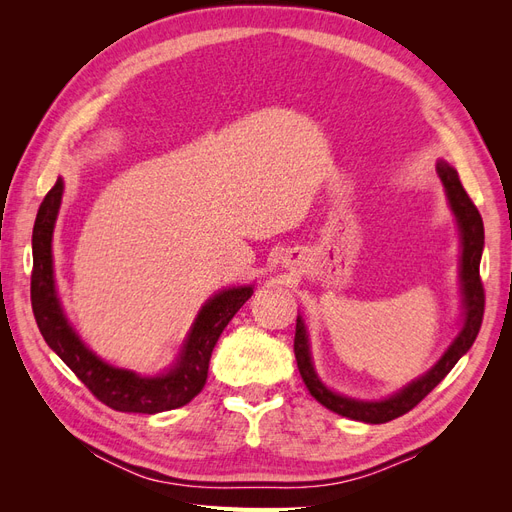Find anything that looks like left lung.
I'll list each match as a JSON object with an SVG mask.
<instances>
[{
    "mask_svg": "<svg viewBox=\"0 0 512 512\" xmlns=\"http://www.w3.org/2000/svg\"><path fill=\"white\" fill-rule=\"evenodd\" d=\"M438 173L446 188L448 203H451L457 215L459 230H461V243H463L461 286H463V309H466V322H463L459 337L436 363V367L427 371L423 378L408 384L401 393L384 401H356V399L342 397L329 391L327 386L318 380L312 359H309V346H307L303 320L297 318V331H294V356H297V367L301 371V378L307 386V391L312 393V397L320 401L324 408H329L342 416L354 418V421L374 423V425L389 423L393 418L404 416L414 406L421 404V401L446 378L448 371L455 367V363L461 359V356L470 350L480 331V324H483L485 288H483V282H480V254H483V245H485L483 218H480V213L474 207L468 192L463 190L457 170L440 162Z\"/></svg>",
    "mask_w": 512,
    "mask_h": 512,
    "instance_id": "left-lung-1",
    "label": "left lung"
}]
</instances>
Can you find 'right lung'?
Masks as SVG:
<instances>
[{
    "label": "right lung",
    "mask_w": 512,
    "mask_h": 512,
    "mask_svg": "<svg viewBox=\"0 0 512 512\" xmlns=\"http://www.w3.org/2000/svg\"><path fill=\"white\" fill-rule=\"evenodd\" d=\"M61 192H64V183L57 179L38 209L32 237V309L44 342L74 371L91 395L108 408L117 412L156 414L185 406L203 391L211 352L226 324L252 297V286L224 290L200 309L188 344H185L177 365L166 376L141 378L132 371L106 365L74 335L55 294L51 239Z\"/></svg>",
    "instance_id": "1"
}]
</instances>
